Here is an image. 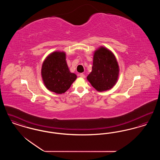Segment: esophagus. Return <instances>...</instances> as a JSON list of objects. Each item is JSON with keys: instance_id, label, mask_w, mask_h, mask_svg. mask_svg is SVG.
<instances>
[{"instance_id": "obj_1", "label": "esophagus", "mask_w": 160, "mask_h": 160, "mask_svg": "<svg viewBox=\"0 0 160 160\" xmlns=\"http://www.w3.org/2000/svg\"><path fill=\"white\" fill-rule=\"evenodd\" d=\"M79 76H80V77H82V78H85V75L83 74V73H80Z\"/></svg>"}]
</instances>
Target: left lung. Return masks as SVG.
<instances>
[{
  "label": "left lung",
  "instance_id": "8db88e82",
  "mask_svg": "<svg viewBox=\"0 0 160 160\" xmlns=\"http://www.w3.org/2000/svg\"><path fill=\"white\" fill-rule=\"evenodd\" d=\"M119 66L114 54L101 47L94 54L92 71L87 77L92 86L98 91L111 89L117 82Z\"/></svg>",
  "mask_w": 160,
  "mask_h": 160
}]
</instances>
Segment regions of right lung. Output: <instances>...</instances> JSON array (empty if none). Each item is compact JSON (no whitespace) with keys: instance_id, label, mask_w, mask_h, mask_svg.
<instances>
[{"instance_id":"add662e5","label":"right lung","mask_w":160,"mask_h":160,"mask_svg":"<svg viewBox=\"0 0 160 160\" xmlns=\"http://www.w3.org/2000/svg\"><path fill=\"white\" fill-rule=\"evenodd\" d=\"M65 58V53L53 52L42 66L41 74L46 88L56 93L65 92L76 79V75L70 72Z\"/></svg>"}]
</instances>
